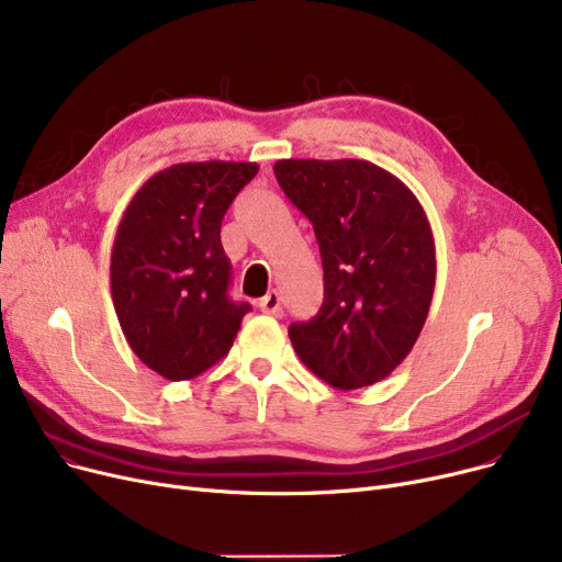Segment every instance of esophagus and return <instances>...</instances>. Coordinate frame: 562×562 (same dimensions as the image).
<instances>
[{
    "label": "esophagus",
    "instance_id": "obj_1",
    "mask_svg": "<svg viewBox=\"0 0 562 562\" xmlns=\"http://www.w3.org/2000/svg\"><path fill=\"white\" fill-rule=\"evenodd\" d=\"M259 310L266 314H273V316H282V296L278 291H268V294L259 301Z\"/></svg>",
    "mask_w": 562,
    "mask_h": 562
}]
</instances>
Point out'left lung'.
<instances>
[{
	"instance_id": "left-lung-1",
	"label": "left lung",
	"mask_w": 562,
	"mask_h": 562,
	"mask_svg": "<svg viewBox=\"0 0 562 562\" xmlns=\"http://www.w3.org/2000/svg\"><path fill=\"white\" fill-rule=\"evenodd\" d=\"M273 172L310 217L324 261L322 310L289 326L291 345L337 390L385 379L416 345L434 296L423 204L395 175L358 158H286Z\"/></svg>"
}]
</instances>
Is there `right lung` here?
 I'll return each mask as SVG.
<instances>
[{
    "instance_id": "add662e5",
    "label": "right lung",
    "mask_w": 562,
    "mask_h": 562,
    "mask_svg": "<svg viewBox=\"0 0 562 562\" xmlns=\"http://www.w3.org/2000/svg\"><path fill=\"white\" fill-rule=\"evenodd\" d=\"M257 162H179L146 181L116 229L110 284L133 353L169 381L200 376L234 345L248 303L227 294L223 217Z\"/></svg>"
}]
</instances>
